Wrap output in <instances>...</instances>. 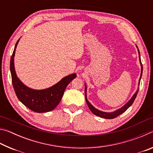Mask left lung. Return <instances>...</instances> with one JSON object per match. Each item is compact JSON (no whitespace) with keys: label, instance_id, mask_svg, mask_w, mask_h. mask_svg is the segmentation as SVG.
I'll return each instance as SVG.
<instances>
[{"label":"left lung","instance_id":"8db88e82","mask_svg":"<svg viewBox=\"0 0 153 153\" xmlns=\"http://www.w3.org/2000/svg\"><path fill=\"white\" fill-rule=\"evenodd\" d=\"M137 48H138V55H139V59H140V65H141V74H140V79H139V82H138V90H136V92H135V94H134L132 97L131 98V99L129 100V101L126 103L125 105H123L122 107L119 108V109L116 110L115 111H113V112H111V113H107V112H103V111H101L100 110H98L97 108H96L95 107H93V106L90 104L88 100L87 99V97H86V90H87V87H86V85L85 84V98H86V101L88 106L89 108L90 109V111H92V113H94L95 115H97L98 117H102V118H105V119H114L115 117H117V116H119L121 114H122L123 112H125V111L128 109V108L130 107V106L133 104V102L134 101V100H135V98L137 96V94H138V90H139V86H140V79H141V77H142V69H143V67H142V62H141V59H140V51H139V49L138 48V46H136Z\"/></svg>","mask_w":153,"mask_h":153}]
</instances>
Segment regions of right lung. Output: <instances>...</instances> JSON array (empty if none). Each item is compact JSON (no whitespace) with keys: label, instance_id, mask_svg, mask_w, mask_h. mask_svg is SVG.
<instances>
[{"label":"right lung","instance_id":"add662e5","mask_svg":"<svg viewBox=\"0 0 153 153\" xmlns=\"http://www.w3.org/2000/svg\"><path fill=\"white\" fill-rule=\"evenodd\" d=\"M20 39V38H19ZM17 40L10 62L13 86L17 97L25 107L36 113H46L53 110L60 102L64 91L69 83L76 77V74H72L63 77L53 86L43 90H34L27 87L18 78L15 70L14 56Z\"/></svg>","mask_w":153,"mask_h":153}]
</instances>
